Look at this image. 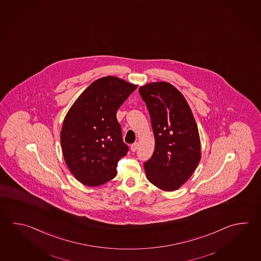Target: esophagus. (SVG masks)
<instances>
[{
    "instance_id": "obj_1",
    "label": "esophagus",
    "mask_w": 261,
    "mask_h": 261,
    "mask_svg": "<svg viewBox=\"0 0 261 261\" xmlns=\"http://www.w3.org/2000/svg\"><path fill=\"white\" fill-rule=\"evenodd\" d=\"M138 142H136V143H134V144H132V145H131V150H132V151H133V152H135V151H136V150H137V149H138Z\"/></svg>"
}]
</instances>
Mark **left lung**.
Listing matches in <instances>:
<instances>
[{
  "mask_svg": "<svg viewBox=\"0 0 261 261\" xmlns=\"http://www.w3.org/2000/svg\"><path fill=\"white\" fill-rule=\"evenodd\" d=\"M150 115L155 150L144 163L148 181L164 191L182 187L201 159L197 123L187 99L168 82L139 88Z\"/></svg>",
  "mask_w": 261,
  "mask_h": 261,
  "instance_id": "1",
  "label": "left lung"
}]
</instances>
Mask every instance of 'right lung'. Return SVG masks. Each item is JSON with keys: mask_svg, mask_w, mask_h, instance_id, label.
Segmentation results:
<instances>
[{"mask_svg": "<svg viewBox=\"0 0 261 261\" xmlns=\"http://www.w3.org/2000/svg\"><path fill=\"white\" fill-rule=\"evenodd\" d=\"M138 88L115 76L94 81L66 113L61 131L64 162L79 182L98 187L116 175L127 154L116 113Z\"/></svg>", "mask_w": 261, "mask_h": 261, "instance_id": "right-lung-1", "label": "right lung"}]
</instances>
